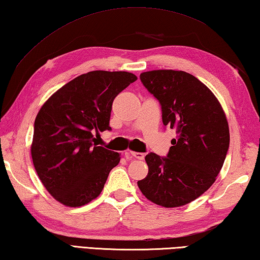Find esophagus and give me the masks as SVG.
Here are the masks:
<instances>
[{
  "mask_svg": "<svg viewBox=\"0 0 260 260\" xmlns=\"http://www.w3.org/2000/svg\"><path fill=\"white\" fill-rule=\"evenodd\" d=\"M128 154L131 157H133L135 159H139V160H142L144 159V153H141V152H134V151H129Z\"/></svg>",
  "mask_w": 260,
  "mask_h": 260,
  "instance_id": "esophagus-1",
  "label": "esophagus"
}]
</instances>
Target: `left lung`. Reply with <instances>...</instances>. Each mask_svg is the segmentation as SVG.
Masks as SVG:
<instances>
[{
  "label": "left lung",
  "instance_id": "1",
  "mask_svg": "<svg viewBox=\"0 0 260 260\" xmlns=\"http://www.w3.org/2000/svg\"><path fill=\"white\" fill-rule=\"evenodd\" d=\"M141 82L161 106L165 126L176 129L167 157L145 155L149 173L138 182L153 204L173 208L199 198L216 181L230 146L225 112L210 89L182 70H152Z\"/></svg>",
  "mask_w": 260,
  "mask_h": 260
}]
</instances>
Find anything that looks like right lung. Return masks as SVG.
Segmentation results:
<instances>
[{
  "mask_svg": "<svg viewBox=\"0 0 260 260\" xmlns=\"http://www.w3.org/2000/svg\"><path fill=\"white\" fill-rule=\"evenodd\" d=\"M138 77L94 70L74 78L36 116L31 158L41 182L60 204L81 207L99 197L120 154L93 143L94 132L110 131L115 98Z\"/></svg>",
  "mask_w": 260,
  "mask_h": 260,
  "instance_id": "1",
  "label": "right lung"
}]
</instances>
